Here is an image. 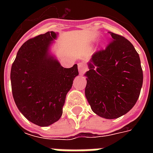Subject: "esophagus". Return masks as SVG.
I'll use <instances>...</instances> for the list:
<instances>
[{
  "label": "esophagus",
  "instance_id": "1",
  "mask_svg": "<svg viewBox=\"0 0 153 153\" xmlns=\"http://www.w3.org/2000/svg\"><path fill=\"white\" fill-rule=\"evenodd\" d=\"M78 66H79V74H81V75L85 73L87 70H88V67H87L86 65L84 63H83V62L79 63Z\"/></svg>",
  "mask_w": 153,
  "mask_h": 153
}]
</instances>
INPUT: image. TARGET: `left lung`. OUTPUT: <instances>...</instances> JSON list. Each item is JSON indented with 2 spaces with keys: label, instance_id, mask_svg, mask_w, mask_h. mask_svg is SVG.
Instances as JSON below:
<instances>
[{
  "label": "left lung",
  "instance_id": "1",
  "mask_svg": "<svg viewBox=\"0 0 153 153\" xmlns=\"http://www.w3.org/2000/svg\"><path fill=\"white\" fill-rule=\"evenodd\" d=\"M106 50L93 55L84 76L85 97L93 111L105 119L125 115L138 101L143 85L140 58L133 44L110 33Z\"/></svg>",
  "mask_w": 153,
  "mask_h": 153
}]
</instances>
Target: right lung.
<instances>
[{
	"mask_svg": "<svg viewBox=\"0 0 153 153\" xmlns=\"http://www.w3.org/2000/svg\"><path fill=\"white\" fill-rule=\"evenodd\" d=\"M57 36L58 33L47 32L25 42L10 71L12 94L19 111L41 127L60 120L67 93L79 75L76 64L64 68L51 52Z\"/></svg>",
	"mask_w": 153,
	"mask_h": 153,
	"instance_id": "1",
	"label": "right lung"
}]
</instances>
